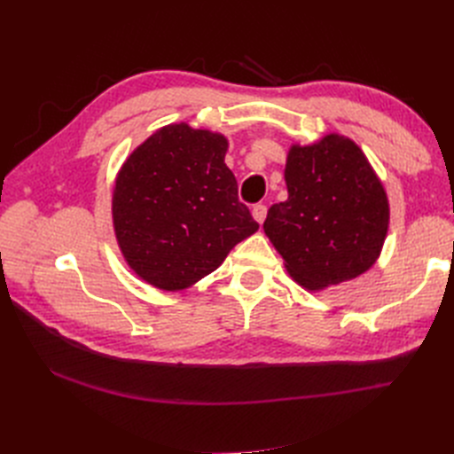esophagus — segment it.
<instances>
[{
    "instance_id": "1",
    "label": "esophagus",
    "mask_w": 454,
    "mask_h": 454,
    "mask_svg": "<svg viewBox=\"0 0 454 454\" xmlns=\"http://www.w3.org/2000/svg\"><path fill=\"white\" fill-rule=\"evenodd\" d=\"M252 215L257 223H263L267 217V206L265 204H255L252 208Z\"/></svg>"
}]
</instances>
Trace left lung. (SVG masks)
<instances>
[{
    "label": "left lung",
    "instance_id": "obj_1",
    "mask_svg": "<svg viewBox=\"0 0 454 454\" xmlns=\"http://www.w3.org/2000/svg\"><path fill=\"white\" fill-rule=\"evenodd\" d=\"M284 177L287 200L270 206L263 229L290 277L314 292L373 267L390 208L364 151L340 134L295 144Z\"/></svg>",
    "mask_w": 454,
    "mask_h": 454
}]
</instances>
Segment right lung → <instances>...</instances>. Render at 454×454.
Wrapping results in <instances>:
<instances>
[{"label":"right lung","mask_w":454,"mask_h":454,"mask_svg":"<svg viewBox=\"0 0 454 454\" xmlns=\"http://www.w3.org/2000/svg\"><path fill=\"white\" fill-rule=\"evenodd\" d=\"M223 134L159 129L122 164L112 214L119 248L147 284L177 292L223 263L259 229L227 164Z\"/></svg>","instance_id":"add662e5"}]
</instances>
